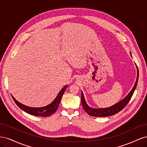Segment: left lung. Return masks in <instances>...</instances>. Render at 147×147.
<instances>
[{"label":"left lung","instance_id":"obj_1","mask_svg":"<svg viewBox=\"0 0 147 147\" xmlns=\"http://www.w3.org/2000/svg\"><path fill=\"white\" fill-rule=\"evenodd\" d=\"M136 67L137 69V77L136 82L135 83L134 87L132 88V90L125 97H124L123 99H122L121 101L118 102V103H117L116 104L111 106V107H108V108L93 109L88 105L85 99H84L83 93L82 92L81 100H82V106H83V109L84 110V111H85V112L89 115H90V116H92V117H106L112 116V115L118 113L121 110H123L124 107H125V106L128 104V102H129V100H131V97H132L133 94H134V92L137 87L138 79H139V70H138V67H137V65H136Z\"/></svg>","mask_w":147,"mask_h":147}]
</instances>
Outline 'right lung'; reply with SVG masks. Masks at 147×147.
Wrapping results in <instances>:
<instances>
[{
	"instance_id": "right-lung-1",
	"label": "right lung",
	"mask_w": 147,
	"mask_h": 147,
	"mask_svg": "<svg viewBox=\"0 0 147 147\" xmlns=\"http://www.w3.org/2000/svg\"><path fill=\"white\" fill-rule=\"evenodd\" d=\"M67 86L68 85H66L59 92V94H57L56 99L53 100V102H51L50 104H49L45 107H30L24 105L20 103L18 101H17L13 96H11V97L13 100L15 101L16 104L18 106L21 110L24 111L25 112L28 113L30 115H34V116L46 117L51 116V115L56 112V111L57 110V108H58L59 105L60 104L62 97H63L64 91Z\"/></svg>"
}]
</instances>
